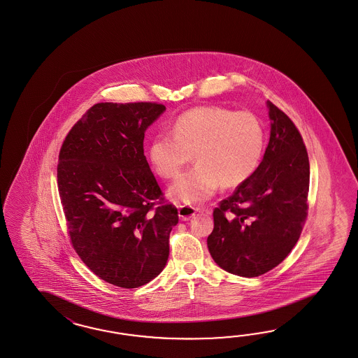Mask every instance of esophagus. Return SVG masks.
Segmentation results:
<instances>
[{
    "label": "esophagus",
    "instance_id": "esophagus-1",
    "mask_svg": "<svg viewBox=\"0 0 358 358\" xmlns=\"http://www.w3.org/2000/svg\"><path fill=\"white\" fill-rule=\"evenodd\" d=\"M178 212H179V218H180L182 221H188V220H191L197 212H200V209H196V208L189 206V205H179ZM206 212H208V210H206Z\"/></svg>",
    "mask_w": 358,
    "mask_h": 358
}]
</instances>
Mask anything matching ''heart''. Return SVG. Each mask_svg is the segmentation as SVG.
Wrapping results in <instances>:
<instances>
[{
  "instance_id": "heart-1",
  "label": "heart",
  "mask_w": 358,
  "mask_h": 358,
  "mask_svg": "<svg viewBox=\"0 0 358 358\" xmlns=\"http://www.w3.org/2000/svg\"><path fill=\"white\" fill-rule=\"evenodd\" d=\"M171 134H157L149 145V161L164 179H174L194 154L196 166L175 182L169 196L197 205L222 185L245 184L262 161L266 133L257 116L220 106H201L180 113Z\"/></svg>"
}]
</instances>
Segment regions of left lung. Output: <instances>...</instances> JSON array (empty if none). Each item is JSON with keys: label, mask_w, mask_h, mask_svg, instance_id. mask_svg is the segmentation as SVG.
<instances>
[{"label": "left lung", "mask_w": 358, "mask_h": 358, "mask_svg": "<svg viewBox=\"0 0 358 358\" xmlns=\"http://www.w3.org/2000/svg\"><path fill=\"white\" fill-rule=\"evenodd\" d=\"M271 137L254 175L213 210L208 248L226 272L257 277L278 266L306 222L310 164L289 116L266 102Z\"/></svg>", "instance_id": "obj_1"}]
</instances>
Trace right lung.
<instances>
[{
  "label": "right lung",
  "mask_w": 358,
  "mask_h": 358,
  "mask_svg": "<svg viewBox=\"0 0 358 358\" xmlns=\"http://www.w3.org/2000/svg\"><path fill=\"white\" fill-rule=\"evenodd\" d=\"M164 110L152 102L96 103L59 154L57 185L73 248L92 273L124 289L164 271L179 221L143 155L145 132Z\"/></svg>",
  "instance_id": "obj_1"
}]
</instances>
